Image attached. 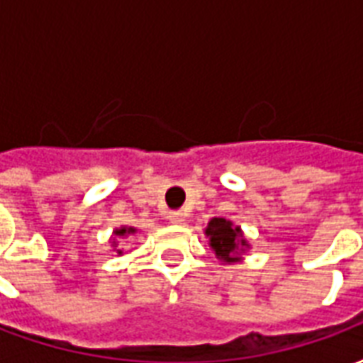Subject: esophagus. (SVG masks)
Masks as SVG:
<instances>
[{"instance_id": "34e87169", "label": "esophagus", "mask_w": 363, "mask_h": 363, "mask_svg": "<svg viewBox=\"0 0 363 363\" xmlns=\"http://www.w3.org/2000/svg\"><path fill=\"white\" fill-rule=\"evenodd\" d=\"M167 218H169V221H171V223H182V221H184V218H186V213L182 212V210H177V212H169V216H167Z\"/></svg>"}]
</instances>
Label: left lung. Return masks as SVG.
<instances>
[{"label":"left lung","mask_w":363,"mask_h":363,"mask_svg":"<svg viewBox=\"0 0 363 363\" xmlns=\"http://www.w3.org/2000/svg\"><path fill=\"white\" fill-rule=\"evenodd\" d=\"M206 235L210 237V247L216 252V257L223 262H235L239 260V252L247 247L241 229L235 228L231 221L223 218H213L208 223Z\"/></svg>","instance_id":"left-lung-1"}]
</instances>
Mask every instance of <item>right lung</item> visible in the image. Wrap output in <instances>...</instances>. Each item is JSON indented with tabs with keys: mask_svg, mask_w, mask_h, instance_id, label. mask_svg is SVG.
Returning <instances> with one entry per match:
<instances>
[{
	"mask_svg": "<svg viewBox=\"0 0 363 363\" xmlns=\"http://www.w3.org/2000/svg\"><path fill=\"white\" fill-rule=\"evenodd\" d=\"M132 233H135L134 228H122V229H116V235L124 237V235H132ZM118 255H122V251H118Z\"/></svg>",
	"mask_w": 363,
	"mask_h": 363,
	"instance_id": "add662e5",
	"label": "right lung"
}]
</instances>
